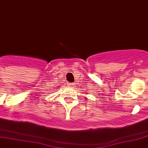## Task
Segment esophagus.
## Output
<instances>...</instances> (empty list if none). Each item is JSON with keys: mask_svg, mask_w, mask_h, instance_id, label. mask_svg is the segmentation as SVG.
Masks as SVG:
<instances>
[{"mask_svg": "<svg viewBox=\"0 0 148 148\" xmlns=\"http://www.w3.org/2000/svg\"><path fill=\"white\" fill-rule=\"evenodd\" d=\"M68 85H71V86H72V85H73V83H72V82H69V83H68Z\"/></svg>", "mask_w": 148, "mask_h": 148, "instance_id": "1", "label": "esophagus"}]
</instances>
